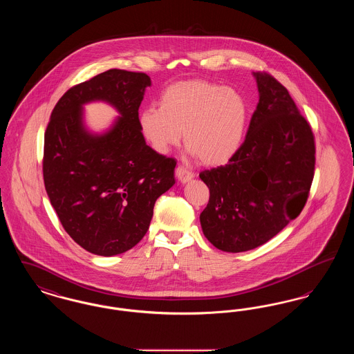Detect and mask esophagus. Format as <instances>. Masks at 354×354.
<instances>
[{"mask_svg":"<svg viewBox=\"0 0 354 354\" xmlns=\"http://www.w3.org/2000/svg\"><path fill=\"white\" fill-rule=\"evenodd\" d=\"M175 175H176L178 180H180L182 183H187L194 178V172L185 169V166H178L175 169Z\"/></svg>","mask_w":354,"mask_h":354,"instance_id":"obj_1","label":"esophagus"}]
</instances>
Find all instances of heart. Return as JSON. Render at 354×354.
<instances>
[{"instance_id":"1","label":"heart","mask_w":354,"mask_h":354,"mask_svg":"<svg viewBox=\"0 0 354 354\" xmlns=\"http://www.w3.org/2000/svg\"><path fill=\"white\" fill-rule=\"evenodd\" d=\"M248 107L230 87L202 80L169 84L159 107L149 106L139 114V129L147 145L166 153L179 145L207 166H219L239 151L247 127Z\"/></svg>"}]
</instances>
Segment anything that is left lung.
<instances>
[{"label": "left lung", "instance_id": "left-lung-1", "mask_svg": "<svg viewBox=\"0 0 354 354\" xmlns=\"http://www.w3.org/2000/svg\"><path fill=\"white\" fill-rule=\"evenodd\" d=\"M259 103L245 140L228 165L201 172L209 202L203 234L224 252L266 244L303 211L315 175V136L288 90L253 73Z\"/></svg>", "mask_w": 354, "mask_h": 354}]
</instances>
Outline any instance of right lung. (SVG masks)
<instances>
[{
	"instance_id": "right-lung-1",
	"label": "right lung",
	"mask_w": 354,
	"mask_h": 354,
	"mask_svg": "<svg viewBox=\"0 0 354 354\" xmlns=\"http://www.w3.org/2000/svg\"><path fill=\"white\" fill-rule=\"evenodd\" d=\"M151 80L111 68L61 97L45 133L44 182L59 221L84 250L126 252L146 235L156 199L175 185V159L153 151L139 129ZM106 101L120 117L103 133L84 124L83 106Z\"/></svg>"
}]
</instances>
